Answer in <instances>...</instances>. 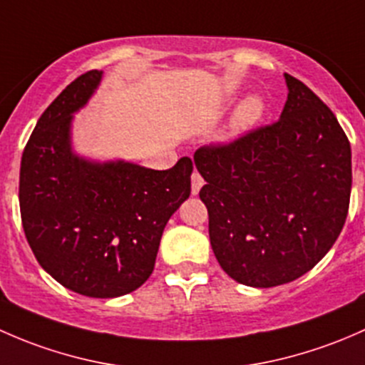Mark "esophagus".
I'll use <instances>...</instances> for the list:
<instances>
[{
  "mask_svg": "<svg viewBox=\"0 0 365 365\" xmlns=\"http://www.w3.org/2000/svg\"><path fill=\"white\" fill-rule=\"evenodd\" d=\"M202 186H204V179H202V175L198 174V172H193V174H191V193L198 195Z\"/></svg>",
  "mask_w": 365,
  "mask_h": 365,
  "instance_id": "esophagus-1",
  "label": "esophagus"
}]
</instances>
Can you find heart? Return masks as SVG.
<instances>
[{
    "instance_id": "heart-1",
    "label": "heart",
    "mask_w": 365,
    "mask_h": 365,
    "mask_svg": "<svg viewBox=\"0 0 365 365\" xmlns=\"http://www.w3.org/2000/svg\"><path fill=\"white\" fill-rule=\"evenodd\" d=\"M267 110L265 100L258 95L247 96L242 103L239 105L237 110H235L234 118H232V128L235 131H246L250 128H253L257 123H260V119L264 118Z\"/></svg>"
}]
</instances>
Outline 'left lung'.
I'll return each mask as SVG.
<instances>
[{
	"mask_svg": "<svg viewBox=\"0 0 365 365\" xmlns=\"http://www.w3.org/2000/svg\"><path fill=\"white\" fill-rule=\"evenodd\" d=\"M281 118L225 144L202 145L195 165L221 269L240 284L290 283L329 253L350 207L351 148L334 112L284 73Z\"/></svg>",
	"mask_w": 365,
	"mask_h": 365,
	"instance_id": "1",
	"label": "left lung"
}]
</instances>
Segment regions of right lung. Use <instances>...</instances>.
Segmentation results:
<instances>
[{
  "mask_svg": "<svg viewBox=\"0 0 365 365\" xmlns=\"http://www.w3.org/2000/svg\"><path fill=\"white\" fill-rule=\"evenodd\" d=\"M100 78L101 71H86L45 108L22 153L19 204L38 264L75 294L112 299L153 274L165 225L190 197L193 163L184 156L151 170L75 156L71 114Z\"/></svg>",
  "mask_w": 365,
  "mask_h": 365,
  "instance_id": "obj_1",
  "label": "right lung"
}]
</instances>
